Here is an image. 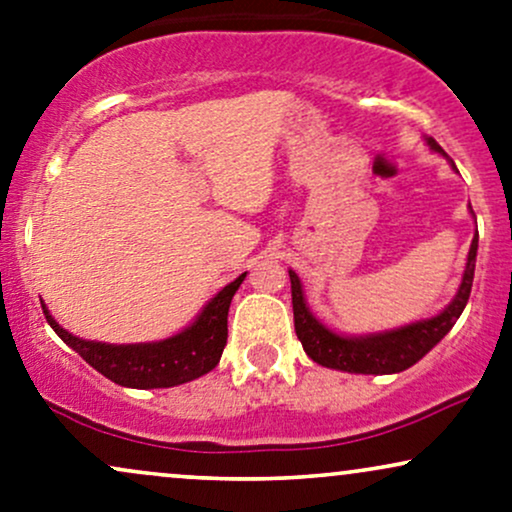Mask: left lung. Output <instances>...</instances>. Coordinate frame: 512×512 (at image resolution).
<instances>
[{
  "instance_id": "left-lung-1",
  "label": "left lung",
  "mask_w": 512,
  "mask_h": 512,
  "mask_svg": "<svg viewBox=\"0 0 512 512\" xmlns=\"http://www.w3.org/2000/svg\"><path fill=\"white\" fill-rule=\"evenodd\" d=\"M429 146L438 150V153H443V148L438 146L434 138H429ZM474 263H477V237H474L470 246V256H467L460 290L443 314L429 318V321H419L412 323V326L390 330V333L369 335V338H342V335H335L333 330H328L323 323H318L311 316V311L306 309L299 278L290 270L292 311L297 338L302 342L304 352L316 364L328 366V369L350 371V374H398V371L410 369L431 347L443 340V335H448V330L460 318L472 292Z\"/></svg>"
}]
</instances>
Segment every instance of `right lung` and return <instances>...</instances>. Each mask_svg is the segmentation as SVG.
<instances>
[{
    "label": "right lung",
    "mask_w": 512,
    "mask_h": 512,
    "mask_svg": "<svg viewBox=\"0 0 512 512\" xmlns=\"http://www.w3.org/2000/svg\"><path fill=\"white\" fill-rule=\"evenodd\" d=\"M246 273L215 294L196 318L194 326L182 330L174 338L148 345H105L88 342L66 333L50 311L42 306L47 323L71 350L81 354L86 362L102 376L126 388H170L179 383L194 381L215 369L227 345V311H230L234 292L239 290Z\"/></svg>",
    "instance_id": "1"
}]
</instances>
